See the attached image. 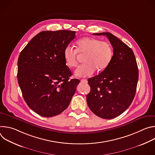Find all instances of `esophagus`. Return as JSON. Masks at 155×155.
Returning a JSON list of instances; mask_svg holds the SVG:
<instances>
[{"instance_id":"1","label":"esophagus","mask_w":155,"mask_h":155,"mask_svg":"<svg viewBox=\"0 0 155 155\" xmlns=\"http://www.w3.org/2000/svg\"><path fill=\"white\" fill-rule=\"evenodd\" d=\"M81 82L83 83H86L87 82V81L86 79H83V80H81Z\"/></svg>"}]
</instances>
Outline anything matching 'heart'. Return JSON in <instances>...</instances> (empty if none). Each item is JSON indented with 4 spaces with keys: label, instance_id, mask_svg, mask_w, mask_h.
Segmentation results:
<instances>
[{
    "label": "heart",
    "instance_id": "obj_1",
    "mask_svg": "<svg viewBox=\"0 0 155 155\" xmlns=\"http://www.w3.org/2000/svg\"><path fill=\"white\" fill-rule=\"evenodd\" d=\"M76 49L66 47L63 52V58L66 65L70 68L78 64L77 53L85 54L84 64L80 65L75 75L80 77L91 76L97 70L102 72L111 63L114 56V50L110 44L93 37H84L76 43Z\"/></svg>",
    "mask_w": 155,
    "mask_h": 155
}]
</instances>
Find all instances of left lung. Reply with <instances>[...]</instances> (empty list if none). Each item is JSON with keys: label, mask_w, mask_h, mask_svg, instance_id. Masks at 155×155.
I'll list each match as a JSON object with an SVG mask.
<instances>
[{"label": "left lung", "mask_w": 155, "mask_h": 155, "mask_svg": "<svg viewBox=\"0 0 155 155\" xmlns=\"http://www.w3.org/2000/svg\"><path fill=\"white\" fill-rule=\"evenodd\" d=\"M105 35L114 48L108 67L87 80L91 91L86 96L88 107L104 119L117 117L133 101L139 79V70L133 51L118 38L109 32L93 34Z\"/></svg>", "instance_id": "obj_1"}]
</instances>
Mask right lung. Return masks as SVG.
<instances>
[{"label":"right lung","mask_w":155,"mask_h":155,"mask_svg":"<svg viewBox=\"0 0 155 155\" xmlns=\"http://www.w3.org/2000/svg\"><path fill=\"white\" fill-rule=\"evenodd\" d=\"M75 31H42L28 43L18 60V81L25 101L40 116L52 117L69 106L78 79L69 80L71 71L63 52L75 37Z\"/></svg>","instance_id":"obj_1"}]
</instances>
